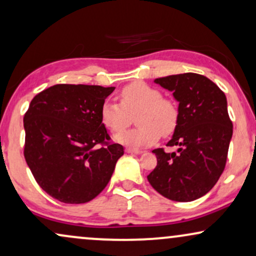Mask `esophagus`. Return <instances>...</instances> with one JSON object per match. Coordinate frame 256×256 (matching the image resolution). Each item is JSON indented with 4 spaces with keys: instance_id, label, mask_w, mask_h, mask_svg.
<instances>
[{
    "instance_id": "1",
    "label": "esophagus",
    "mask_w": 256,
    "mask_h": 256,
    "mask_svg": "<svg viewBox=\"0 0 256 256\" xmlns=\"http://www.w3.org/2000/svg\"><path fill=\"white\" fill-rule=\"evenodd\" d=\"M125 151L128 152V154H140L142 150H138V148H126Z\"/></svg>"
}]
</instances>
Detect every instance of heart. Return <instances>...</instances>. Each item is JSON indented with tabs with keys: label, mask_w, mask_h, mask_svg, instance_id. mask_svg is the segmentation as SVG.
Returning a JSON list of instances; mask_svg holds the SVG:
<instances>
[{
	"label": "heart",
	"mask_w": 256,
	"mask_h": 256,
	"mask_svg": "<svg viewBox=\"0 0 256 256\" xmlns=\"http://www.w3.org/2000/svg\"><path fill=\"white\" fill-rule=\"evenodd\" d=\"M120 104L106 100L100 108V119L108 130L122 131L130 120V113L137 111L138 126L114 136L118 143L134 148L154 144L174 132L178 122V108L170 99L162 98L160 90L145 82H132L120 90Z\"/></svg>",
	"instance_id": "obj_1"
}]
</instances>
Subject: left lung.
Listing matches in <instances>:
<instances>
[{"mask_svg": "<svg viewBox=\"0 0 256 256\" xmlns=\"http://www.w3.org/2000/svg\"><path fill=\"white\" fill-rule=\"evenodd\" d=\"M178 102V122L168 154L154 148L157 166L148 176L156 192L176 202H192L209 192L224 170L232 122L227 98L204 76L184 73L154 79Z\"/></svg>", "mask_w": 256, "mask_h": 256, "instance_id": "obj_1", "label": "left lung"}]
</instances>
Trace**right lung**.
I'll return each mask as SVG.
<instances>
[{
  "instance_id": "add662e5",
  "label": "right lung",
  "mask_w": 256,
  "mask_h": 256,
  "mask_svg": "<svg viewBox=\"0 0 256 256\" xmlns=\"http://www.w3.org/2000/svg\"><path fill=\"white\" fill-rule=\"evenodd\" d=\"M113 90L60 84L30 102L24 118V158L38 186L53 198L70 204L90 202L111 180L124 148L108 143L100 108Z\"/></svg>"
}]
</instances>
